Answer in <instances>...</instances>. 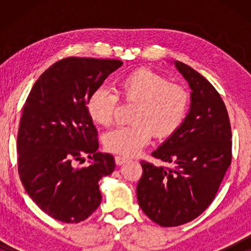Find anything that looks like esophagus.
Masks as SVG:
<instances>
[{"label": "esophagus", "instance_id": "1", "mask_svg": "<svg viewBox=\"0 0 251 251\" xmlns=\"http://www.w3.org/2000/svg\"><path fill=\"white\" fill-rule=\"evenodd\" d=\"M126 161H128V159H126V157H125V156H120V155L115 156V163L118 164V166H121V164L126 162Z\"/></svg>", "mask_w": 251, "mask_h": 251}]
</instances>
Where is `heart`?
<instances>
[{
    "mask_svg": "<svg viewBox=\"0 0 251 251\" xmlns=\"http://www.w3.org/2000/svg\"><path fill=\"white\" fill-rule=\"evenodd\" d=\"M119 95L133 102L130 126H119L104 136L105 149L121 155H135L150 142L152 135L167 138L179 129L190 108L191 97L183 85L149 68H139L119 82ZM119 95L99 87L90 95L87 111L97 125L108 126L114 120Z\"/></svg>",
    "mask_w": 251,
    "mask_h": 251,
    "instance_id": "obj_1",
    "label": "heart"
}]
</instances>
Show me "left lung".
<instances>
[{
  "label": "left lung",
  "mask_w": 251,
  "mask_h": 251,
  "mask_svg": "<svg viewBox=\"0 0 251 251\" xmlns=\"http://www.w3.org/2000/svg\"><path fill=\"white\" fill-rule=\"evenodd\" d=\"M175 66L188 82L191 105L183 125L152 155L175 168L140 161L139 207L163 227L193 221L207 209L232 160L227 109L207 78L181 61Z\"/></svg>",
  "instance_id": "left-lung-1"
}]
</instances>
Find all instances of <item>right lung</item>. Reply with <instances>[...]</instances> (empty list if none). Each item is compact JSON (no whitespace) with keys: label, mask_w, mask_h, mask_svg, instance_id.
I'll return each mask as SVG.
<instances>
[{"label":"right lung","mask_w":251,"mask_h":251,"mask_svg":"<svg viewBox=\"0 0 251 251\" xmlns=\"http://www.w3.org/2000/svg\"><path fill=\"white\" fill-rule=\"evenodd\" d=\"M122 64L65 58L41 75L24 105L17 137L20 180L41 210L57 221L80 223L100 204L99 180L114 171L115 161L97 151L87 102ZM84 155L93 162L75 167Z\"/></svg>","instance_id":"1"}]
</instances>
